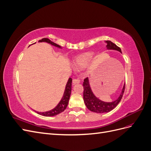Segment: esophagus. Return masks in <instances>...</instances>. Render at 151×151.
<instances>
[{
	"label": "esophagus",
	"mask_w": 151,
	"mask_h": 151,
	"mask_svg": "<svg viewBox=\"0 0 151 151\" xmlns=\"http://www.w3.org/2000/svg\"><path fill=\"white\" fill-rule=\"evenodd\" d=\"M80 83V81L77 79H74L72 80V83L73 84H79Z\"/></svg>",
	"instance_id": "34e87169"
}]
</instances>
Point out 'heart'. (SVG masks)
Returning a JSON list of instances; mask_svg holds the SVG:
<instances>
[{
  "label": "heart",
  "instance_id": "obj_1",
  "mask_svg": "<svg viewBox=\"0 0 151 151\" xmlns=\"http://www.w3.org/2000/svg\"><path fill=\"white\" fill-rule=\"evenodd\" d=\"M94 53L92 52H86L77 56L74 61V65L77 68H84L89 65L93 60Z\"/></svg>",
  "mask_w": 151,
  "mask_h": 151
}]
</instances>
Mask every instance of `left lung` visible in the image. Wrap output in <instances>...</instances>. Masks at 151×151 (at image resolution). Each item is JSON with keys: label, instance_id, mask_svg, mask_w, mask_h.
I'll return each mask as SVG.
<instances>
[{"label": "left lung", "instance_id": "8db88e82", "mask_svg": "<svg viewBox=\"0 0 151 151\" xmlns=\"http://www.w3.org/2000/svg\"><path fill=\"white\" fill-rule=\"evenodd\" d=\"M106 45V48L108 50H113L122 53V50L120 47H117L116 45L111 42V41H105ZM84 87V93H83V99L86 107L89 109L90 111L98 113H108L111 111L112 109L115 108L118 104L120 103L122 98L123 93L125 91V83L123 86L122 90V93H120L119 97L116 100L112 102H105L100 100L94 94L93 92L91 89V88L89 84V78H86L84 79L83 83Z\"/></svg>", "mask_w": 151, "mask_h": 151}]
</instances>
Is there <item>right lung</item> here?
I'll use <instances>...</instances> for the list:
<instances>
[{"label":"right lung","mask_w":151,"mask_h":151,"mask_svg":"<svg viewBox=\"0 0 151 151\" xmlns=\"http://www.w3.org/2000/svg\"><path fill=\"white\" fill-rule=\"evenodd\" d=\"M38 42H46L49 44H51L53 46L57 47L58 48H62V47L54 42H52L51 40H50L48 38H42V40H40ZM72 78H70L68 79L67 83L65 86V88L64 93H63V95L58 104L57 106L55 107L53 109H51V110L48 111H44V112H38L35 110V112L37 113L39 115H41L42 116H55L57 115H58L60 113L63 112L66 109L68 103V100H69L70 94H71V91H72Z\"/></svg>","instance_id":"1"}]
</instances>
